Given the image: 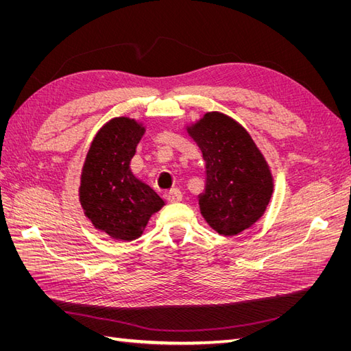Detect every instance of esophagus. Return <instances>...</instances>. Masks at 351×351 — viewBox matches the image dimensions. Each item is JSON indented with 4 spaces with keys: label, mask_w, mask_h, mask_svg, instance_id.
<instances>
[{
    "label": "esophagus",
    "mask_w": 351,
    "mask_h": 351,
    "mask_svg": "<svg viewBox=\"0 0 351 351\" xmlns=\"http://www.w3.org/2000/svg\"><path fill=\"white\" fill-rule=\"evenodd\" d=\"M164 197H165V200L168 202V204H177V202H180V200L183 199V195H182V192H180L178 189H173V190H169V192H167L164 195Z\"/></svg>",
    "instance_id": "34e87169"
}]
</instances>
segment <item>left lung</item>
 <instances>
[{
	"mask_svg": "<svg viewBox=\"0 0 351 351\" xmlns=\"http://www.w3.org/2000/svg\"><path fill=\"white\" fill-rule=\"evenodd\" d=\"M206 168L200 214L222 236H237L258 222L274 193L271 167L249 132L218 111L186 125Z\"/></svg>",
	"mask_w": 351,
	"mask_h": 351,
	"instance_id": "obj_1",
	"label": "left lung"
}]
</instances>
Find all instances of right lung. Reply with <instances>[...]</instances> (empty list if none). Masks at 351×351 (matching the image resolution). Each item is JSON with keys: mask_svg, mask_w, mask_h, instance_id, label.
I'll return each instance as SVG.
<instances>
[{"mask_svg": "<svg viewBox=\"0 0 351 351\" xmlns=\"http://www.w3.org/2000/svg\"><path fill=\"white\" fill-rule=\"evenodd\" d=\"M146 132L142 121L115 117L93 137L80 174L79 202L98 231L120 241L139 239L151 217L165 204L130 169Z\"/></svg>", "mask_w": 351, "mask_h": 351, "instance_id": "right-lung-1", "label": "right lung"}]
</instances>
